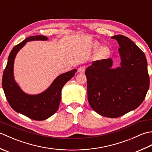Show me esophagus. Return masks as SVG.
Segmentation results:
<instances>
[{
    "label": "esophagus",
    "mask_w": 152,
    "mask_h": 152,
    "mask_svg": "<svg viewBox=\"0 0 152 152\" xmlns=\"http://www.w3.org/2000/svg\"><path fill=\"white\" fill-rule=\"evenodd\" d=\"M78 72H81V73H83L85 72L86 70V66H80L79 69H78Z\"/></svg>",
    "instance_id": "esophagus-1"
}]
</instances>
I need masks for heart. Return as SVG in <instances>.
I'll use <instances>...</instances> for the list:
<instances>
[{
  "instance_id": "obj_1",
  "label": "heart",
  "mask_w": 152,
  "mask_h": 152,
  "mask_svg": "<svg viewBox=\"0 0 152 152\" xmlns=\"http://www.w3.org/2000/svg\"><path fill=\"white\" fill-rule=\"evenodd\" d=\"M99 46V44H95V48H97ZM110 53V50L109 48H107L106 46H103L102 47L101 49L99 50V52H98V56L100 58H104L106 57V56H108V55Z\"/></svg>"
}]
</instances>
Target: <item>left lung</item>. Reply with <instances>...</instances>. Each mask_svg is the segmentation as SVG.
<instances>
[{"instance_id": "obj_1", "label": "left lung", "mask_w": 152, "mask_h": 152, "mask_svg": "<svg viewBox=\"0 0 152 152\" xmlns=\"http://www.w3.org/2000/svg\"><path fill=\"white\" fill-rule=\"evenodd\" d=\"M119 45L121 66L112 69L110 59L93 61L86 70L89 105L99 114L120 117L139 106L150 86L148 63L144 52L129 38L112 37Z\"/></svg>"}]
</instances>
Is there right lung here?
Returning <instances> with one entry per match:
<instances>
[{"label":"right lung","mask_w":152,"mask_h":152,"mask_svg":"<svg viewBox=\"0 0 152 152\" xmlns=\"http://www.w3.org/2000/svg\"><path fill=\"white\" fill-rule=\"evenodd\" d=\"M48 39L46 37L42 35L30 37L15 46L9 55L8 63L2 75V88L9 104L15 112L37 121L45 120L57 111L63 87L77 71L74 69L61 74L46 91L40 94L30 95L21 91L15 82L13 73L16 54L28 41Z\"/></svg>","instance_id":"obj_1"}]
</instances>
